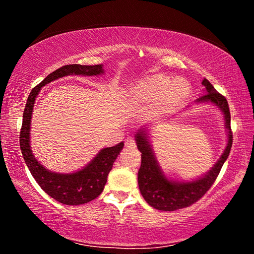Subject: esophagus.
<instances>
[{
  "mask_svg": "<svg viewBox=\"0 0 254 254\" xmlns=\"http://www.w3.org/2000/svg\"><path fill=\"white\" fill-rule=\"evenodd\" d=\"M126 147L130 148V149H134L135 148V141L132 137H128V139L126 140Z\"/></svg>",
  "mask_w": 254,
  "mask_h": 254,
  "instance_id": "1",
  "label": "esophagus"
}]
</instances>
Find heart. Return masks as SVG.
Listing matches in <instances>:
<instances>
[{
	"mask_svg": "<svg viewBox=\"0 0 254 254\" xmlns=\"http://www.w3.org/2000/svg\"><path fill=\"white\" fill-rule=\"evenodd\" d=\"M189 84L182 77L171 79L169 76L158 74L140 81L133 88V96L139 104H153L157 114H163L178 107L186 100Z\"/></svg>",
	"mask_w": 254,
	"mask_h": 254,
	"instance_id": "1",
	"label": "heart"
}]
</instances>
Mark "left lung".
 <instances>
[{
    "label": "left lung",
    "mask_w": 254,
    "mask_h": 254,
    "mask_svg": "<svg viewBox=\"0 0 254 254\" xmlns=\"http://www.w3.org/2000/svg\"><path fill=\"white\" fill-rule=\"evenodd\" d=\"M204 86V95L197 98V103H212L222 111L224 115L225 127L227 131V144L221 158L204 176L189 180V182H177L166 177L160 165L157 160L151 144L149 141V128L141 127L135 134L136 147L140 150L141 167L137 173V184L145 201L153 208L173 212L196 203L201 198L206 191L216 180L223 165L229 157L233 134L231 131V114L226 98L221 95L209 81L204 78L201 81Z\"/></svg>",
    "instance_id": "8db88e82"
}]
</instances>
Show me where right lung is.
<instances>
[{
    "label": "right lung",
    "instance_id": "1",
    "mask_svg": "<svg viewBox=\"0 0 254 254\" xmlns=\"http://www.w3.org/2000/svg\"><path fill=\"white\" fill-rule=\"evenodd\" d=\"M102 74H104L103 65L86 66L74 64L60 67L32 89L24 107L22 127L20 132L21 152L30 173L38 185L50 197L62 204L81 205L100 196L107 182V176L113 167L115 159L123 149L124 143L120 142L114 147L102 149L88 165L76 173L59 174L46 169L33 156L30 143V127L34 102L41 91V87L62 77L69 75L97 76Z\"/></svg>",
    "mask_w": 254,
    "mask_h": 254
}]
</instances>
